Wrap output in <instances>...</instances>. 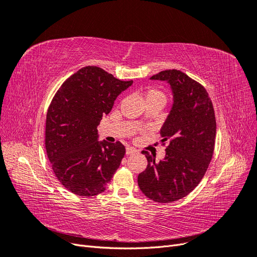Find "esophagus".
<instances>
[{
    "label": "esophagus",
    "mask_w": 257,
    "mask_h": 257,
    "mask_svg": "<svg viewBox=\"0 0 257 257\" xmlns=\"http://www.w3.org/2000/svg\"><path fill=\"white\" fill-rule=\"evenodd\" d=\"M135 152H137V150H136V149H134V148H132V147L126 148V151H125L126 155H132V154H134Z\"/></svg>",
    "instance_id": "esophagus-1"
}]
</instances>
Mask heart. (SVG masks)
Segmentation results:
<instances>
[{"label":"heart","instance_id":"heart-1","mask_svg":"<svg viewBox=\"0 0 257 257\" xmlns=\"http://www.w3.org/2000/svg\"><path fill=\"white\" fill-rule=\"evenodd\" d=\"M145 99L146 100H152V99H159L165 102V95L159 90H149L145 93Z\"/></svg>","mask_w":257,"mask_h":257}]
</instances>
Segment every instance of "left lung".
I'll list each match as a JSON object with an SVG mask.
<instances>
[{
    "label": "left lung",
    "instance_id": "1",
    "mask_svg": "<svg viewBox=\"0 0 257 257\" xmlns=\"http://www.w3.org/2000/svg\"><path fill=\"white\" fill-rule=\"evenodd\" d=\"M150 79L165 81L172 91V108L161 127L162 141L169 139V145L159 162L143 151L148 166L138 175V185L148 198L172 203L191 193L206 174L214 149V110L203 85L180 71H163Z\"/></svg>",
    "mask_w": 257,
    "mask_h": 257
}]
</instances>
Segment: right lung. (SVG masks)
I'll use <instances>...</instances> for the list:
<instances>
[{"label": "right lung", "mask_w": 257, "mask_h": 257, "mask_svg": "<svg viewBox=\"0 0 257 257\" xmlns=\"http://www.w3.org/2000/svg\"><path fill=\"white\" fill-rule=\"evenodd\" d=\"M132 83L100 67L85 66L54 95L46 120V151L54 175L69 192L97 195L119 168L125 148L119 142H99L97 125Z\"/></svg>", "instance_id": "add662e5"}]
</instances>
